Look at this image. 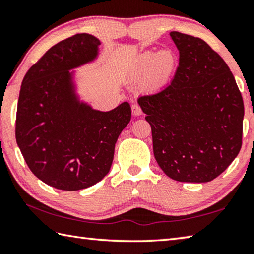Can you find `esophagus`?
<instances>
[{
  "instance_id": "1",
  "label": "esophagus",
  "mask_w": 254,
  "mask_h": 254,
  "mask_svg": "<svg viewBox=\"0 0 254 254\" xmlns=\"http://www.w3.org/2000/svg\"><path fill=\"white\" fill-rule=\"evenodd\" d=\"M131 109H132V114L135 115V117H139V115L142 114V110H141L140 105L133 104V105L131 106Z\"/></svg>"
}]
</instances>
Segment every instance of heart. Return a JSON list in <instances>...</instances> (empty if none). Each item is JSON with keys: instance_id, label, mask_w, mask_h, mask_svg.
I'll use <instances>...</instances> for the list:
<instances>
[{"instance_id": "obj_1", "label": "heart", "mask_w": 254, "mask_h": 254, "mask_svg": "<svg viewBox=\"0 0 254 254\" xmlns=\"http://www.w3.org/2000/svg\"><path fill=\"white\" fill-rule=\"evenodd\" d=\"M176 64V56L169 49L160 50L157 54L153 51H145L135 59L137 71L142 75H151L156 85L165 84L169 79L175 70Z\"/></svg>"}]
</instances>
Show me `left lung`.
Instances as JSON below:
<instances>
[{
  "instance_id": "1",
  "label": "left lung",
  "mask_w": 254,
  "mask_h": 254,
  "mask_svg": "<svg viewBox=\"0 0 254 254\" xmlns=\"http://www.w3.org/2000/svg\"><path fill=\"white\" fill-rule=\"evenodd\" d=\"M179 66L160 92L139 97L154 158L168 177L207 183L242 147L244 104L229 66L200 38L173 31Z\"/></svg>"
}]
</instances>
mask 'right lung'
<instances>
[{"mask_svg":"<svg viewBox=\"0 0 254 254\" xmlns=\"http://www.w3.org/2000/svg\"><path fill=\"white\" fill-rule=\"evenodd\" d=\"M100 45L87 33L58 42L21 85L16 143L33 175L62 190H80L105 177L118 137L131 120L127 102L101 112L77 101L69 69L95 58Z\"/></svg>","mask_w":254,"mask_h":254,"instance_id":"1","label":"right lung"}]
</instances>
